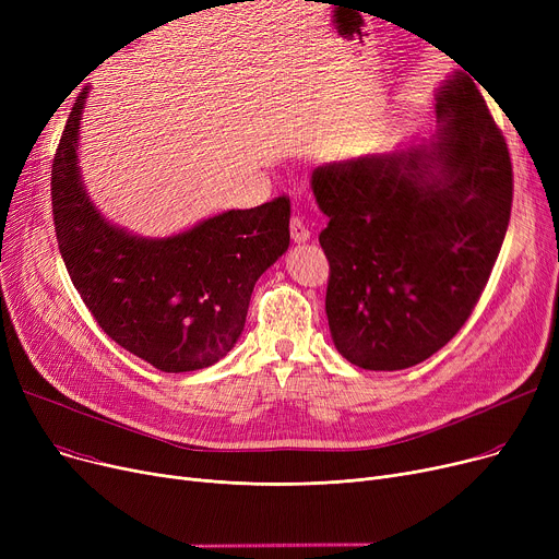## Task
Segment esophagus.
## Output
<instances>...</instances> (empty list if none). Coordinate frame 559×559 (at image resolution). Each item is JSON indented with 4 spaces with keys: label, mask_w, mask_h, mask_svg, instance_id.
<instances>
[{
    "label": "esophagus",
    "mask_w": 559,
    "mask_h": 559,
    "mask_svg": "<svg viewBox=\"0 0 559 559\" xmlns=\"http://www.w3.org/2000/svg\"><path fill=\"white\" fill-rule=\"evenodd\" d=\"M289 233H292V242H308L310 240V230L306 228V224L299 219V217H292L289 222Z\"/></svg>",
    "instance_id": "34e87169"
}]
</instances>
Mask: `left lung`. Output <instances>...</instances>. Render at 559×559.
I'll list each match as a JSON object with an SVG mask.
<instances>
[{"instance_id": "obj_1", "label": "left lung", "mask_w": 559, "mask_h": 559, "mask_svg": "<svg viewBox=\"0 0 559 559\" xmlns=\"http://www.w3.org/2000/svg\"><path fill=\"white\" fill-rule=\"evenodd\" d=\"M435 99L432 138L312 171L329 217L331 337L362 369L437 354L478 304L508 233L512 163L474 79L449 74Z\"/></svg>"}]
</instances>
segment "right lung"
I'll use <instances>...</instances> for the list:
<instances>
[{
	"label": "right lung",
	"mask_w": 559,
	"mask_h": 559,
	"mask_svg": "<svg viewBox=\"0 0 559 559\" xmlns=\"http://www.w3.org/2000/svg\"><path fill=\"white\" fill-rule=\"evenodd\" d=\"M83 87L51 167L56 240L102 331L167 373L219 362L240 340L255 281L289 247V199L224 211L190 228L144 238L112 224L79 167Z\"/></svg>",
	"instance_id": "right-lung-1"
}]
</instances>
